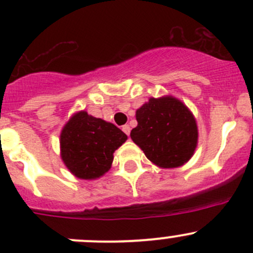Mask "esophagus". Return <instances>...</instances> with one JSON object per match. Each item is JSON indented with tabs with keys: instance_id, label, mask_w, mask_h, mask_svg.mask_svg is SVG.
<instances>
[{
	"instance_id": "1",
	"label": "esophagus",
	"mask_w": 253,
	"mask_h": 253,
	"mask_svg": "<svg viewBox=\"0 0 253 253\" xmlns=\"http://www.w3.org/2000/svg\"><path fill=\"white\" fill-rule=\"evenodd\" d=\"M122 131H124L125 133L127 134V136H129V132H131V127H129L128 125H125V126H122Z\"/></svg>"
}]
</instances>
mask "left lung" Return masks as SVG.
Here are the masks:
<instances>
[{"label": "left lung", "instance_id": "8db88e82", "mask_svg": "<svg viewBox=\"0 0 253 253\" xmlns=\"http://www.w3.org/2000/svg\"><path fill=\"white\" fill-rule=\"evenodd\" d=\"M132 141L145 157L163 169L178 168L192 158L198 142L196 119L190 109L171 95L150 98L136 111Z\"/></svg>", "mask_w": 253, "mask_h": 253}]
</instances>
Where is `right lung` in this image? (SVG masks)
<instances>
[{
	"label": "right lung",
	"mask_w": 253,
	"mask_h": 253,
	"mask_svg": "<svg viewBox=\"0 0 253 253\" xmlns=\"http://www.w3.org/2000/svg\"><path fill=\"white\" fill-rule=\"evenodd\" d=\"M126 139L114 124L79 111L61 131V158L76 177L94 180L109 171L114 152Z\"/></svg>",
	"instance_id": "add662e5"
}]
</instances>
